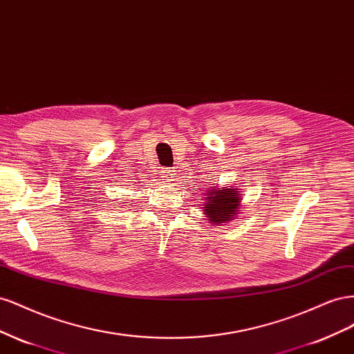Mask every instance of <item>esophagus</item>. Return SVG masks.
I'll list each match as a JSON object with an SVG mask.
<instances>
[{"label":"esophagus","instance_id":"obj_1","mask_svg":"<svg viewBox=\"0 0 354 354\" xmlns=\"http://www.w3.org/2000/svg\"><path fill=\"white\" fill-rule=\"evenodd\" d=\"M161 174H163V178H166V180H171L175 178V174H174V170H171V169H163Z\"/></svg>","mask_w":354,"mask_h":354}]
</instances>
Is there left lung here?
Returning a JSON list of instances; mask_svg holds the SVG:
<instances>
[{"instance_id":"left-lung-1","label":"left lung","mask_w":354,"mask_h":354,"mask_svg":"<svg viewBox=\"0 0 354 354\" xmlns=\"http://www.w3.org/2000/svg\"><path fill=\"white\" fill-rule=\"evenodd\" d=\"M205 198V212L210 224L214 225H224V222H228L236 215V210L240 206L239 191L234 188H210L207 191V197Z\"/></svg>"}]
</instances>
